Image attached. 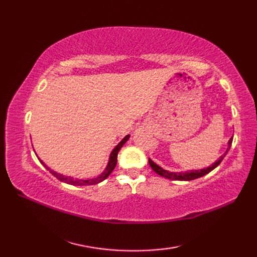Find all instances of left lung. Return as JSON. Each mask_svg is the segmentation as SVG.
I'll list each match as a JSON object with an SVG mask.
<instances>
[{
    "label": "left lung",
    "mask_w": 257,
    "mask_h": 257,
    "mask_svg": "<svg viewBox=\"0 0 257 257\" xmlns=\"http://www.w3.org/2000/svg\"><path fill=\"white\" fill-rule=\"evenodd\" d=\"M232 143V137H230V139L227 143V148L226 151L224 152L223 155L219 158V160L215 161L213 164H211L210 166L206 167V168H201V169H196V170H191V172H169V170H166L164 168H162L161 166H159L157 163H154L151 159H149V164L151 166V168L154 170L155 173L158 175H160L161 177H164L166 179H169V180H178V181H191L194 180V179H197L203 177L207 174H209L211 170H213L215 167L219 166L221 164V162L223 161V159L225 158V155L227 154L228 150L230 149V146Z\"/></svg>",
    "instance_id": "1"
}]
</instances>
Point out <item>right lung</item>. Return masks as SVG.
I'll list each match as a JSON object with an SVG mask.
<instances>
[{"instance_id":"obj_1","label":"right lung","mask_w":257,"mask_h":257,"mask_svg":"<svg viewBox=\"0 0 257 257\" xmlns=\"http://www.w3.org/2000/svg\"><path fill=\"white\" fill-rule=\"evenodd\" d=\"M128 138H130V135H126L118 145H116L113 148L111 153L109 154V160H108L107 166L104 169V172L100 174L99 176H97L96 178H92V179H84V180H83V179H74L72 177H65L63 175H60L57 172H54V170H51L40 158L37 157V155H36V157L38 158V160H40V162L42 163V165L44 167H46V169L49 170V173H51L54 177H56L57 179H59L60 181L65 182L67 184H72V185H80V186H82V185H92V184H96V183H99V182L104 181L105 179L111 174V172L114 169V167L116 165V158H118V153H119L121 148L123 147V145L128 141Z\"/></svg>"}]
</instances>
